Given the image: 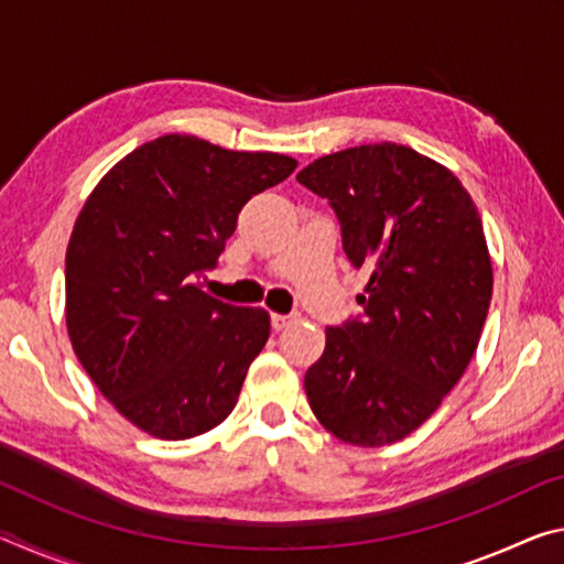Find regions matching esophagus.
<instances>
[{
	"label": "esophagus",
	"instance_id": "34e87169",
	"mask_svg": "<svg viewBox=\"0 0 564 564\" xmlns=\"http://www.w3.org/2000/svg\"><path fill=\"white\" fill-rule=\"evenodd\" d=\"M295 321H299V316H293V313H291V316H283V313H273L271 326H273V330H283V328H289L291 323H295Z\"/></svg>",
	"mask_w": 564,
	"mask_h": 564
}]
</instances>
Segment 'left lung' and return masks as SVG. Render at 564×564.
<instances>
[{
  "label": "left lung",
  "mask_w": 564,
  "mask_h": 564,
  "mask_svg": "<svg viewBox=\"0 0 564 564\" xmlns=\"http://www.w3.org/2000/svg\"><path fill=\"white\" fill-rule=\"evenodd\" d=\"M295 178L328 198L348 261L370 271L362 313L326 328L305 370L311 410L343 443H398L441 408L480 340L492 299L480 214L453 171L390 141L321 156Z\"/></svg>",
  "instance_id": "obj_1"
}]
</instances>
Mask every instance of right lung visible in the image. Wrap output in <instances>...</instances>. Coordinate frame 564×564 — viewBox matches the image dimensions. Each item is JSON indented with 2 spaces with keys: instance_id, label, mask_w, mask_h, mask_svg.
<instances>
[{
  "instance_id": "obj_1",
  "label": "right lung",
  "mask_w": 564,
  "mask_h": 564,
  "mask_svg": "<svg viewBox=\"0 0 564 564\" xmlns=\"http://www.w3.org/2000/svg\"><path fill=\"white\" fill-rule=\"evenodd\" d=\"M299 161L166 133L109 169L66 248V330L119 413L161 441L231 415L271 318L194 283L214 269L246 202Z\"/></svg>"
}]
</instances>
